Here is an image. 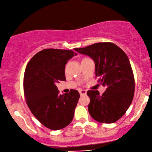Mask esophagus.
<instances>
[{
  "instance_id": "1",
  "label": "esophagus",
  "mask_w": 152,
  "mask_h": 152,
  "mask_svg": "<svg viewBox=\"0 0 152 152\" xmlns=\"http://www.w3.org/2000/svg\"><path fill=\"white\" fill-rule=\"evenodd\" d=\"M78 92H79L80 95H84L87 93V91H86V90H78Z\"/></svg>"
}]
</instances>
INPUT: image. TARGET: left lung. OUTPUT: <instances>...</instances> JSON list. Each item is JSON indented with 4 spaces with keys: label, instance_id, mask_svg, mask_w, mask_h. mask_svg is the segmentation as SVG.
I'll return each mask as SVG.
<instances>
[{
    "label": "left lung",
    "instance_id": "8db88e82",
    "mask_svg": "<svg viewBox=\"0 0 152 152\" xmlns=\"http://www.w3.org/2000/svg\"><path fill=\"white\" fill-rule=\"evenodd\" d=\"M74 50L93 59L96 77L107 88L102 95L97 90L87 92L90 99V116L102 124L116 122L129 108L135 92V79L128 56L120 48L109 42Z\"/></svg>",
    "mask_w": 152,
    "mask_h": 152
}]
</instances>
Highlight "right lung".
Segmentation results:
<instances>
[{"label": "right lung", "instance_id": "right-lung-1", "mask_svg": "<svg viewBox=\"0 0 152 152\" xmlns=\"http://www.w3.org/2000/svg\"><path fill=\"white\" fill-rule=\"evenodd\" d=\"M77 54L72 50L44 49L26 65L24 93L28 108L46 128L62 129L72 121L80 95L76 90L59 95L55 85L66 80L65 65Z\"/></svg>", "mask_w": 152, "mask_h": 152}]
</instances>
